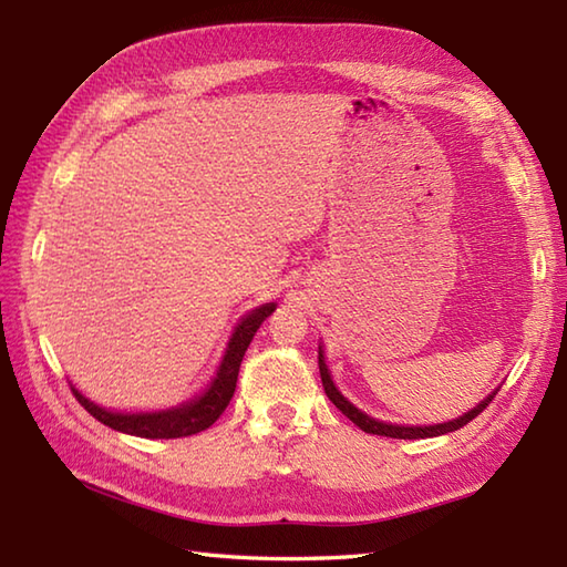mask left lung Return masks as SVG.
<instances>
[{
    "label": "left lung",
    "mask_w": 567,
    "mask_h": 567,
    "mask_svg": "<svg viewBox=\"0 0 567 567\" xmlns=\"http://www.w3.org/2000/svg\"><path fill=\"white\" fill-rule=\"evenodd\" d=\"M319 372H321V384H323V392H327L329 400L341 409V412L353 421V424L358 429H363L365 433H375V436H390V439H431V436H441V433H451V431H457L463 429L465 424H470L480 412H485V409L489 406V402L495 400L497 392H492L485 402H480L475 409H470L467 414H463L461 419H453L449 421V424H436V426H394V424H382V421H375L370 419L368 414L360 412V409H355L351 402L346 400V396L333 388V380L329 375V368L327 363H323V353L319 348Z\"/></svg>",
    "instance_id": "1"
}]
</instances>
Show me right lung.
<instances>
[{"label":"right lung","instance_id":"right-lung-1","mask_svg":"<svg viewBox=\"0 0 567 567\" xmlns=\"http://www.w3.org/2000/svg\"><path fill=\"white\" fill-rule=\"evenodd\" d=\"M272 311H275V305H265L260 309H252L250 315L238 323L231 341H228L226 355L221 360L219 372H216L212 388L195 402L183 404L177 409H167V412H158V414H116V412H106V409L97 404H92L90 400H84L75 388H72V394H75V400L87 409L94 419L102 421L104 426H110L114 431L131 433V436H141V439L192 436V433L209 429L214 421L224 414V409L228 406V402H231V396L236 392L240 360H244L252 336H256V331L260 329V323L268 319Z\"/></svg>","mask_w":567,"mask_h":567}]
</instances>
